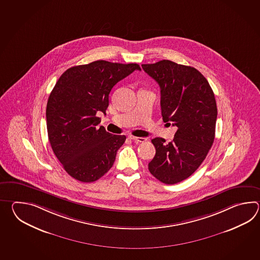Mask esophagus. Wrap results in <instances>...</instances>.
Returning <instances> with one entry per match:
<instances>
[{
	"label": "esophagus",
	"mask_w": 260,
	"mask_h": 260,
	"mask_svg": "<svg viewBox=\"0 0 260 260\" xmlns=\"http://www.w3.org/2000/svg\"><path fill=\"white\" fill-rule=\"evenodd\" d=\"M128 138H130V139H132L134 141H138V142H144V141H146V138H138V137H134L132 135H130Z\"/></svg>",
	"instance_id": "obj_1"
}]
</instances>
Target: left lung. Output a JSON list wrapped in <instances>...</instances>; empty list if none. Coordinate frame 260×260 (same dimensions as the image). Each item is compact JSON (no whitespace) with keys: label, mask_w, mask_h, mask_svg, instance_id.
<instances>
[{"label":"left lung","mask_w":260,"mask_h":260,"mask_svg":"<svg viewBox=\"0 0 260 260\" xmlns=\"http://www.w3.org/2000/svg\"><path fill=\"white\" fill-rule=\"evenodd\" d=\"M160 89V109L165 122L177 126L175 138L151 140L156 149L149 161L150 174L160 182H181L196 171L215 139L216 99L210 84L195 68L170 60L142 64Z\"/></svg>","instance_id":"left-lung-1"}]
</instances>
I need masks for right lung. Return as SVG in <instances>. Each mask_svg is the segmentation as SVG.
Returning <instances> with one entry per match:
<instances>
[{"instance_id":"right-lung-1","label":"right lung","mask_w":260,"mask_h":260,"mask_svg":"<svg viewBox=\"0 0 260 260\" xmlns=\"http://www.w3.org/2000/svg\"><path fill=\"white\" fill-rule=\"evenodd\" d=\"M135 71H141L136 63L105 60L72 67L50 94L46 124L51 147L67 173L81 182L103 177L126 139L99 127L96 114H106L111 89Z\"/></svg>"}]
</instances>
